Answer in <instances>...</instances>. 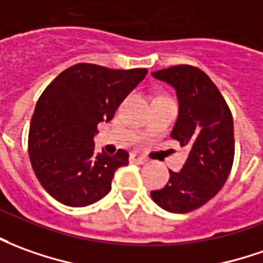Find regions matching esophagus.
I'll list each match as a JSON object with an SVG mask.
<instances>
[{"label":"esophagus","instance_id":"esophagus-1","mask_svg":"<svg viewBox=\"0 0 263 263\" xmlns=\"http://www.w3.org/2000/svg\"><path fill=\"white\" fill-rule=\"evenodd\" d=\"M130 160H132L133 163H140V164L147 162V159H146V157L137 155V153H130Z\"/></svg>","mask_w":263,"mask_h":263}]
</instances>
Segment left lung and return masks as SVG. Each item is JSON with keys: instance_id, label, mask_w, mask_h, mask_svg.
<instances>
[{"instance_id": "8db88e82", "label": "left lung", "mask_w": 263, "mask_h": 263, "mask_svg": "<svg viewBox=\"0 0 263 263\" xmlns=\"http://www.w3.org/2000/svg\"><path fill=\"white\" fill-rule=\"evenodd\" d=\"M176 90L179 116L170 136L189 149L180 172L169 170L167 184L150 196L162 209L187 213L222 189L235 156L233 119L223 96L206 74L182 64L152 73Z\"/></svg>"}]
</instances>
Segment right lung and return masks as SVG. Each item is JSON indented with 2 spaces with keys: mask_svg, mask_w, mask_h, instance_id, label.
<instances>
[{
  "mask_svg": "<svg viewBox=\"0 0 263 263\" xmlns=\"http://www.w3.org/2000/svg\"><path fill=\"white\" fill-rule=\"evenodd\" d=\"M146 68L111 70L76 64L60 73L40 96L28 135L35 176L60 203L81 208L107 195L116 170L128 164V153H96L97 124L110 121Z\"/></svg>",
  "mask_w": 263,
  "mask_h": 263,
  "instance_id": "1",
  "label": "right lung"
}]
</instances>
